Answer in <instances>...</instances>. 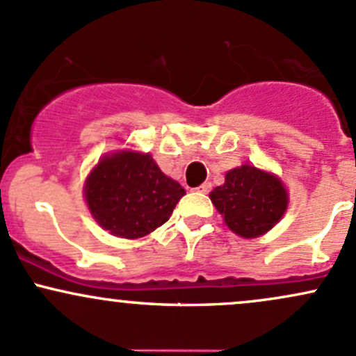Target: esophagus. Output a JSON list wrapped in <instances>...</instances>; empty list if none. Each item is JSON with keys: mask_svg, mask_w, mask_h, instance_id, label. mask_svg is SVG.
<instances>
[{"mask_svg": "<svg viewBox=\"0 0 356 356\" xmlns=\"http://www.w3.org/2000/svg\"><path fill=\"white\" fill-rule=\"evenodd\" d=\"M196 191H197V193H201V194H208L209 191H211V184H209V182H206V184L199 186Z\"/></svg>", "mask_w": 356, "mask_h": 356, "instance_id": "1", "label": "esophagus"}]
</instances>
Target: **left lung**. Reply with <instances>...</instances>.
I'll return each instance as SVG.
<instances>
[{"label":"left lung","mask_w":356,"mask_h":356,"mask_svg":"<svg viewBox=\"0 0 356 356\" xmlns=\"http://www.w3.org/2000/svg\"><path fill=\"white\" fill-rule=\"evenodd\" d=\"M209 197L226 226L241 238L265 235L280 221L289 204L282 181L253 165L226 172L225 184L214 187Z\"/></svg>","instance_id":"left-lung-1"}]
</instances>
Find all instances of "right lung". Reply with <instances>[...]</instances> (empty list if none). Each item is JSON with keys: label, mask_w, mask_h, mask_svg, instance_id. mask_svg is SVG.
<instances>
[{"label": "right lung", "mask_w": 356, "mask_h": 356, "mask_svg": "<svg viewBox=\"0 0 356 356\" xmlns=\"http://www.w3.org/2000/svg\"><path fill=\"white\" fill-rule=\"evenodd\" d=\"M184 194V187L167 177L150 154L131 150L104 155L84 186L97 225L128 240L162 226Z\"/></svg>", "instance_id": "1"}]
</instances>
